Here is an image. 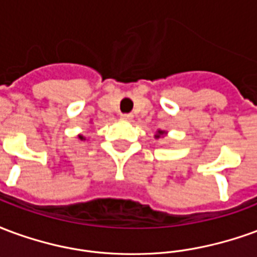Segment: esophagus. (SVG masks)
Returning a JSON list of instances; mask_svg holds the SVG:
<instances>
[{
	"mask_svg": "<svg viewBox=\"0 0 257 257\" xmlns=\"http://www.w3.org/2000/svg\"><path fill=\"white\" fill-rule=\"evenodd\" d=\"M132 117H134L132 114H121V118H122V119H132Z\"/></svg>",
	"mask_w": 257,
	"mask_h": 257,
	"instance_id": "34e87169",
	"label": "esophagus"
}]
</instances>
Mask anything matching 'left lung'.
<instances>
[{
    "instance_id": "1",
    "label": "left lung",
    "mask_w": 257,
    "mask_h": 257,
    "mask_svg": "<svg viewBox=\"0 0 257 257\" xmlns=\"http://www.w3.org/2000/svg\"><path fill=\"white\" fill-rule=\"evenodd\" d=\"M165 134V132H164V131H158V132H157V135H156V138L157 139H158V138H161L162 135Z\"/></svg>"
}]
</instances>
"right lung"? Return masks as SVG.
<instances>
[{"label":"right lung","mask_w":257,"mask_h":257,"mask_svg":"<svg viewBox=\"0 0 257 257\" xmlns=\"http://www.w3.org/2000/svg\"><path fill=\"white\" fill-rule=\"evenodd\" d=\"M78 138H79V139H81V140H85V138H84V136H82V135H79Z\"/></svg>","instance_id":"1"}]
</instances>
